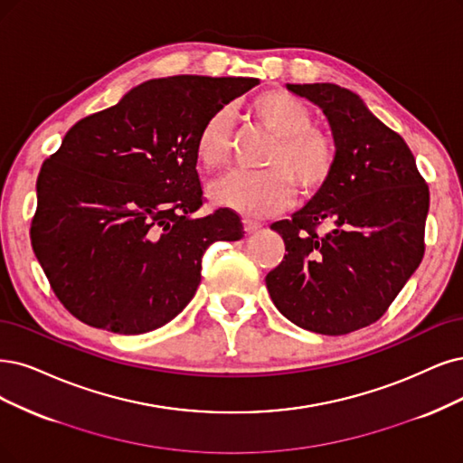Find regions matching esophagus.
<instances>
[{
    "label": "esophagus",
    "instance_id": "esophagus-1",
    "mask_svg": "<svg viewBox=\"0 0 463 463\" xmlns=\"http://www.w3.org/2000/svg\"><path fill=\"white\" fill-rule=\"evenodd\" d=\"M260 229H261V222L253 221V219H244V231H246L248 234H251V232H255V231H260Z\"/></svg>",
    "mask_w": 463,
    "mask_h": 463
}]
</instances>
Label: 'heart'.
Listing matches in <instances>:
<instances>
[{
  "label": "heart",
  "instance_id": "heart-1",
  "mask_svg": "<svg viewBox=\"0 0 463 463\" xmlns=\"http://www.w3.org/2000/svg\"><path fill=\"white\" fill-rule=\"evenodd\" d=\"M248 110L275 143L263 160L261 174H232L213 181L210 200L244 215L263 217L279 213L292 202L294 188L311 198L330 184L339 164L335 135L313 122L307 102L284 90L255 95ZM194 154L202 169L217 171L231 156V114L217 109L205 118L194 139Z\"/></svg>",
  "mask_w": 463,
  "mask_h": 463
}]
</instances>
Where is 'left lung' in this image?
<instances>
[{
    "label": "left lung",
    "mask_w": 463,
    "mask_h": 463,
    "mask_svg": "<svg viewBox=\"0 0 463 463\" xmlns=\"http://www.w3.org/2000/svg\"><path fill=\"white\" fill-rule=\"evenodd\" d=\"M318 105L339 145L330 184L292 219L272 222L286 246L265 277L298 326L344 335L380 320L425 253L430 186L402 137L335 83H288ZM322 226L331 231L320 233Z\"/></svg>",
    "instance_id": "obj_1"
}]
</instances>
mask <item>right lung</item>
Returning a JSON list of instances; mask_svg holds the SVG:
<instances>
[{
	"instance_id": "add662e5",
	"label": "right lung",
	"mask_w": 463,
	"mask_h": 463,
	"mask_svg": "<svg viewBox=\"0 0 463 463\" xmlns=\"http://www.w3.org/2000/svg\"><path fill=\"white\" fill-rule=\"evenodd\" d=\"M258 78L150 80L80 119L43 162L32 250L64 309L114 334L174 320L196 294L213 242L244 236L236 212L205 202L194 139L205 118Z\"/></svg>"
}]
</instances>
